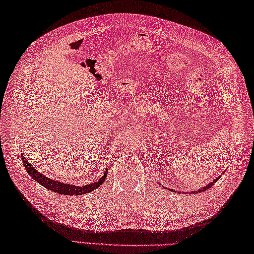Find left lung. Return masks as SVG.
I'll use <instances>...</instances> for the list:
<instances>
[{
	"mask_svg": "<svg viewBox=\"0 0 254 254\" xmlns=\"http://www.w3.org/2000/svg\"><path fill=\"white\" fill-rule=\"evenodd\" d=\"M220 177H221V176H220ZM220 177H219V178H220ZM219 178H218V179H216V180H214L213 182H211V183H209V184L207 185V187H203V188L199 189L198 190H197V193H201V191H205L206 190H209V189H210V188H211V187H212V185H213V184H214V183H215L216 181H218V180H219ZM174 191H175V190H174Z\"/></svg>",
	"mask_w": 254,
	"mask_h": 254,
	"instance_id": "left-lung-1",
	"label": "left lung"
}]
</instances>
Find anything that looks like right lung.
Here are the masks:
<instances>
[{"instance_id": "1", "label": "right lung", "mask_w": 254, "mask_h": 254, "mask_svg": "<svg viewBox=\"0 0 254 254\" xmlns=\"http://www.w3.org/2000/svg\"><path fill=\"white\" fill-rule=\"evenodd\" d=\"M21 158H22V163L24 168H26L28 174L32 177L36 182H39L43 187L46 188L49 190H54L56 193L61 194V195H82V194H87L89 191L96 190L97 188L100 187V185L104 182L107 178V174L108 172L106 171V174H104L101 178L100 180L94 182L91 184L88 185H84V187H76V185H70V184H64V183H61L58 181H55L52 180V179H49L47 177H45L44 175H42L41 172H39L36 170L34 167H32L29 162H27V158H24V156L21 154Z\"/></svg>"}]
</instances>
